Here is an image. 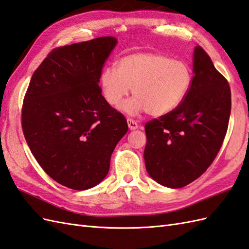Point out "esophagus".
<instances>
[{
	"label": "esophagus",
	"instance_id": "obj_1",
	"mask_svg": "<svg viewBox=\"0 0 249 249\" xmlns=\"http://www.w3.org/2000/svg\"><path fill=\"white\" fill-rule=\"evenodd\" d=\"M127 125H129V129L130 130H136L138 127V124L135 122V120H133L131 118H127Z\"/></svg>",
	"mask_w": 249,
	"mask_h": 249
}]
</instances>
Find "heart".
<instances>
[{
    "instance_id": "1",
    "label": "heart",
    "mask_w": 249,
    "mask_h": 249,
    "mask_svg": "<svg viewBox=\"0 0 249 249\" xmlns=\"http://www.w3.org/2000/svg\"><path fill=\"white\" fill-rule=\"evenodd\" d=\"M192 71L185 62L172 59L161 53L138 52L117 60L115 67H107L100 75L106 102L120 106L132 87L134 97L123 106L130 115L147 111L162 116L181 105L192 85Z\"/></svg>"
}]
</instances>
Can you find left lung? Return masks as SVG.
Returning a JSON list of instances; mask_svg holds the SVG:
<instances>
[{"label": "left lung", "instance_id": "obj_1", "mask_svg": "<svg viewBox=\"0 0 249 249\" xmlns=\"http://www.w3.org/2000/svg\"><path fill=\"white\" fill-rule=\"evenodd\" d=\"M193 73L181 105L144 126L145 169L156 182L171 189L190 184L208 169L230 122V85L200 46L194 51Z\"/></svg>", "mask_w": 249, "mask_h": 249}]
</instances>
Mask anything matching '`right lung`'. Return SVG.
Segmentation results:
<instances>
[{
    "label": "right lung",
    "mask_w": 249,
    "mask_h": 249,
    "mask_svg": "<svg viewBox=\"0 0 249 249\" xmlns=\"http://www.w3.org/2000/svg\"><path fill=\"white\" fill-rule=\"evenodd\" d=\"M117 39L102 36L53 49L33 73L22 108L30 151L56 182L85 191L102 182L125 135L122 113L98 86Z\"/></svg>",
    "instance_id": "right-lung-1"
}]
</instances>
